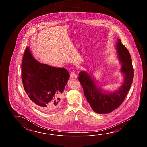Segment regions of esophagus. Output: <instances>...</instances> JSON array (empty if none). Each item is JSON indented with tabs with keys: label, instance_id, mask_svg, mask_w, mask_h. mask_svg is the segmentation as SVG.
<instances>
[{
	"label": "esophagus",
	"instance_id": "1",
	"mask_svg": "<svg viewBox=\"0 0 147 147\" xmlns=\"http://www.w3.org/2000/svg\"><path fill=\"white\" fill-rule=\"evenodd\" d=\"M70 76L71 78H75L77 77V74L75 73L74 71L70 72Z\"/></svg>",
	"mask_w": 147,
	"mask_h": 147
}]
</instances>
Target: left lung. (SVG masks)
Here are the masks:
<instances>
[{
	"label": "left lung",
	"instance_id": "8db88e82",
	"mask_svg": "<svg viewBox=\"0 0 147 147\" xmlns=\"http://www.w3.org/2000/svg\"><path fill=\"white\" fill-rule=\"evenodd\" d=\"M116 49L122 63L121 71L125 74L124 83L117 91L105 92L98 88L86 72L80 71L79 74L78 80L83 88L87 101L94 111L100 114L108 113L118 108L124 101L132 84L134 71L130 53L120 40H118Z\"/></svg>",
	"mask_w": 147,
	"mask_h": 147
}]
</instances>
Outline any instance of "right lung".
Returning <instances> with one entry per match:
<instances>
[{
	"label": "right lung",
	"instance_id": "1",
	"mask_svg": "<svg viewBox=\"0 0 147 147\" xmlns=\"http://www.w3.org/2000/svg\"><path fill=\"white\" fill-rule=\"evenodd\" d=\"M69 78L66 69L37 62L26 48L21 63V79L28 98L40 110L48 112L56 109Z\"/></svg>",
	"mask_w": 147,
	"mask_h": 147
}]
</instances>
